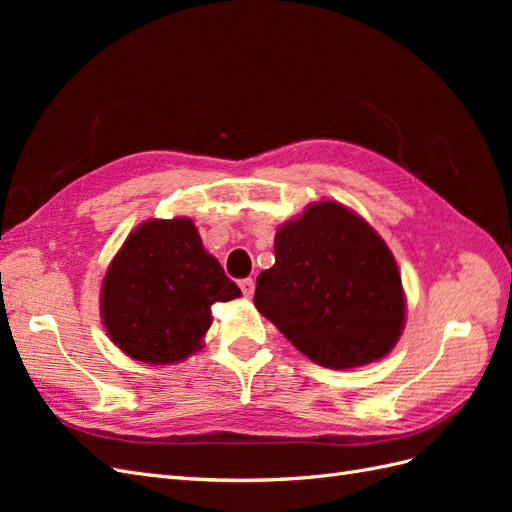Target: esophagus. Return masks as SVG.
Instances as JSON below:
<instances>
[{"instance_id":"1","label":"esophagus","mask_w":512,"mask_h":512,"mask_svg":"<svg viewBox=\"0 0 512 512\" xmlns=\"http://www.w3.org/2000/svg\"><path fill=\"white\" fill-rule=\"evenodd\" d=\"M239 288H241V292H243V297H252L256 284H254V280H250V277H247V280H241V282H239Z\"/></svg>"}]
</instances>
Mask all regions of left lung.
<instances>
[{"mask_svg": "<svg viewBox=\"0 0 512 512\" xmlns=\"http://www.w3.org/2000/svg\"><path fill=\"white\" fill-rule=\"evenodd\" d=\"M254 305L307 359L331 369L382 359L406 322L389 245L335 200L277 228L275 265L258 275Z\"/></svg>", "mask_w": 512, "mask_h": 512, "instance_id": "1", "label": "left lung"}]
</instances>
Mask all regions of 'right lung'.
Listing matches in <instances>:
<instances>
[{"instance_id":"1","label":"right lung","mask_w":512,"mask_h":512,"mask_svg":"<svg viewBox=\"0 0 512 512\" xmlns=\"http://www.w3.org/2000/svg\"><path fill=\"white\" fill-rule=\"evenodd\" d=\"M241 297L188 218L149 220L130 232L102 282L111 342L147 365L183 361L203 346L211 305Z\"/></svg>"}]
</instances>
